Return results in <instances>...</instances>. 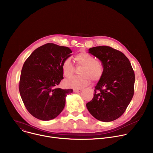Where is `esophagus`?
Here are the masks:
<instances>
[{
	"label": "esophagus",
	"instance_id": "esophagus-1",
	"mask_svg": "<svg viewBox=\"0 0 153 153\" xmlns=\"http://www.w3.org/2000/svg\"><path fill=\"white\" fill-rule=\"evenodd\" d=\"M82 91V89H74L73 90L74 93H79V92H81Z\"/></svg>",
	"mask_w": 153,
	"mask_h": 153
}]
</instances>
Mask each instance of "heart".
Returning a JSON list of instances; mask_svg holds the SVG:
<instances>
[{"label":"heart","mask_w":153,"mask_h":153,"mask_svg":"<svg viewBox=\"0 0 153 153\" xmlns=\"http://www.w3.org/2000/svg\"><path fill=\"white\" fill-rule=\"evenodd\" d=\"M77 68L82 67L80 70L81 75L73 77L65 82L68 88L80 89L88 85L92 79L97 81L101 79L104 73L103 63L96 59V57L86 52H82L75 56ZM63 75L67 78L72 77L74 73L75 67L70 58L65 59L62 64Z\"/></svg>","instance_id":"obj_1"}]
</instances>
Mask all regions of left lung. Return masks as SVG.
Returning <instances> with one entry per match:
<instances>
[{
	"label": "left lung",
	"instance_id": "8db88e82",
	"mask_svg": "<svg viewBox=\"0 0 153 153\" xmlns=\"http://www.w3.org/2000/svg\"><path fill=\"white\" fill-rule=\"evenodd\" d=\"M88 52L103 63L105 70L86 108L100 121L115 120L124 113L133 97L134 70L125 55L110 47H95Z\"/></svg>",
	"mask_w": 153,
	"mask_h": 153
}]
</instances>
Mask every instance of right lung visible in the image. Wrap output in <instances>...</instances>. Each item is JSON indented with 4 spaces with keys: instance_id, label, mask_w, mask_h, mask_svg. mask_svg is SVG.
<instances>
[{
    "instance_id": "add662e5",
    "label": "right lung",
    "mask_w": 153,
    "mask_h": 153,
    "mask_svg": "<svg viewBox=\"0 0 153 153\" xmlns=\"http://www.w3.org/2000/svg\"><path fill=\"white\" fill-rule=\"evenodd\" d=\"M71 53L68 47L48 43L35 50L24 62L19 92L27 110L34 117L50 120L63 110L65 97L73 90L57 86L63 79L62 62Z\"/></svg>"
}]
</instances>
